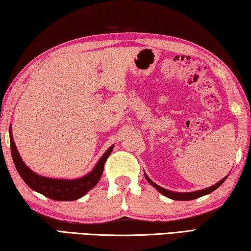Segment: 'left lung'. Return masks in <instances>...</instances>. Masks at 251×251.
I'll return each mask as SVG.
<instances>
[{"label":"left lung","instance_id":"obj_1","mask_svg":"<svg viewBox=\"0 0 251 251\" xmlns=\"http://www.w3.org/2000/svg\"><path fill=\"white\" fill-rule=\"evenodd\" d=\"M145 176L147 179V181L149 182L151 186H153L157 190L160 192V194H162L163 196L168 197V198L170 199H174V200H181V201H186V200H194V199H197V198H200V197L202 196H206V195H209L210 192L215 191L217 188H219L221 184L224 183V181L226 179H227V176H225L224 179H221L219 182H217L216 184H213V186L209 187V188H206V189H202V190H198V191H192V192H176V191H170V190H167V189H164L162 187L158 186V184H155L153 181H151L149 176H148L146 174H145Z\"/></svg>","mask_w":251,"mask_h":251}]
</instances>
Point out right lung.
I'll use <instances>...</instances> for the list:
<instances>
[{"instance_id":"obj_1","label":"right lung","mask_w":251,"mask_h":251,"mask_svg":"<svg viewBox=\"0 0 251 251\" xmlns=\"http://www.w3.org/2000/svg\"><path fill=\"white\" fill-rule=\"evenodd\" d=\"M10 142H11V153L13 158V162L15 164L16 170L19 175L24 180L28 187L32 190H34L39 194L43 195L48 198L56 201H72L76 200L83 197L88 191L96 186L101 178L103 167L109 158L110 153L112 152L113 146H111L104 154L99 160L96 167L93 168L91 172L79 179H53L48 176H40L35 172H33L25 163L23 162L19 154V151L16 149L15 143L12 137V128L10 126Z\"/></svg>"}]
</instances>
